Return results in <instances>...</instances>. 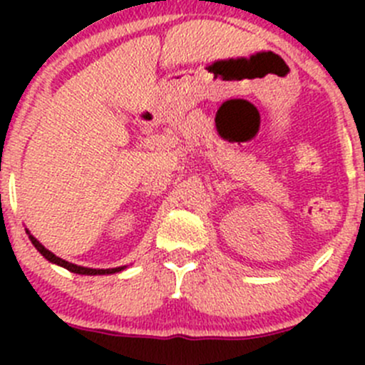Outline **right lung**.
Here are the masks:
<instances>
[{"label":"right lung","instance_id":"right-lung-1","mask_svg":"<svg viewBox=\"0 0 365 365\" xmlns=\"http://www.w3.org/2000/svg\"><path fill=\"white\" fill-rule=\"evenodd\" d=\"M26 233L29 235V231H26ZM29 240H31V244L35 245V249L42 254L43 257H46L47 261H51V263L54 264H60V267L67 268V270L73 272V274H79V275H106V274H116V272H121L125 267H118V268H86V267H79V264H73V263H68V261L61 259V257H58L56 254H53L51 251H47L46 247H43L42 244H40L38 240H36L33 235H29Z\"/></svg>","mask_w":365,"mask_h":365}]
</instances>
